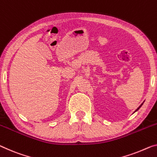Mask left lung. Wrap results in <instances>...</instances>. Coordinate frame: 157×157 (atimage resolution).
<instances>
[{
	"mask_svg": "<svg viewBox=\"0 0 157 157\" xmlns=\"http://www.w3.org/2000/svg\"><path fill=\"white\" fill-rule=\"evenodd\" d=\"M144 102H143V103H142V104H141V105H140L138 107H137V109H136V111H135V112H134L133 113H135V112H137V111H138V109H140V107H142V105H143V103H144Z\"/></svg>",
	"mask_w": 157,
	"mask_h": 157,
	"instance_id": "obj_1",
	"label": "left lung"
}]
</instances>
